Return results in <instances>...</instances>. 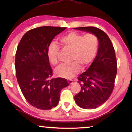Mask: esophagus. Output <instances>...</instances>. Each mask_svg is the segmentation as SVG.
<instances>
[{
	"instance_id": "34e87169",
	"label": "esophagus",
	"mask_w": 132,
	"mask_h": 132,
	"mask_svg": "<svg viewBox=\"0 0 132 132\" xmlns=\"http://www.w3.org/2000/svg\"><path fill=\"white\" fill-rule=\"evenodd\" d=\"M68 82L69 84H70V85H71V84L73 83V81H72V80L71 79H68Z\"/></svg>"
}]
</instances>
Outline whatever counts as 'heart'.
Returning <instances> with one entry per match:
<instances>
[{
  "mask_svg": "<svg viewBox=\"0 0 132 132\" xmlns=\"http://www.w3.org/2000/svg\"><path fill=\"white\" fill-rule=\"evenodd\" d=\"M64 48L71 51L70 62L68 65H61L55 69L57 76L71 79L79 73L80 69H85L95 60L99 49V41L96 35L88 33L83 35L76 31H70L60 38ZM59 46L55 43H50L47 49V56L53 65L58 63Z\"/></svg>",
  "mask_w": 132,
  "mask_h": 132,
  "instance_id": "obj_1",
  "label": "heart"
}]
</instances>
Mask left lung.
I'll return each mask as SVG.
<instances>
[{"instance_id":"obj_1","label":"left lung","mask_w":132,"mask_h":132,"mask_svg":"<svg viewBox=\"0 0 132 132\" xmlns=\"http://www.w3.org/2000/svg\"><path fill=\"white\" fill-rule=\"evenodd\" d=\"M96 35L99 45L97 54L86 72L78 78L80 91L74 96L77 105L85 109L102 105L111 96L117 74V60L113 44L106 33L94 27L75 28Z\"/></svg>"}]
</instances>
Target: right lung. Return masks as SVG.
I'll use <instances>...</instances> for the list:
<instances>
[{
  "instance_id": "1",
  "label": "right lung",
  "mask_w": 132,
  "mask_h": 132,
  "mask_svg": "<svg viewBox=\"0 0 132 132\" xmlns=\"http://www.w3.org/2000/svg\"><path fill=\"white\" fill-rule=\"evenodd\" d=\"M66 27H40L26 32L17 47L16 76L24 97L30 105L43 110L57 105L60 92L69 83L66 79H50L52 69L47 49L56 35Z\"/></svg>"
}]
</instances>
